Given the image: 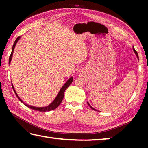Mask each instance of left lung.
<instances>
[{
  "label": "left lung",
  "mask_w": 148,
  "mask_h": 148,
  "mask_svg": "<svg viewBox=\"0 0 148 148\" xmlns=\"http://www.w3.org/2000/svg\"><path fill=\"white\" fill-rule=\"evenodd\" d=\"M133 49H134V51L135 52V53H136V55H137V58H139V56H138V54H137V51H136V49H135V48H134V46H133ZM88 106H89L90 107V108H92V109H93V110H95V111H96V109H94L93 108H92V106H91L90 105V103H89L88 102Z\"/></svg>",
  "instance_id": "8db88e82"
}]
</instances>
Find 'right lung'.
I'll return each instance as SVG.
<instances>
[{
	"label": "right lung",
	"mask_w": 148,
	"mask_h": 148,
	"mask_svg": "<svg viewBox=\"0 0 148 148\" xmlns=\"http://www.w3.org/2000/svg\"><path fill=\"white\" fill-rule=\"evenodd\" d=\"M20 37H18V38H17L16 39L14 43L13 44V46H12V51H11V53L10 56H9V64H10V62H11V58H12V53H13L14 49V48H15V46H16V43H17V42L18 41V40L20 39ZM72 81H73V78L71 77L70 79H69L67 81V83H65L64 85L62 86V88L60 89V92H59V93H58V95H57V96H56V99H55L54 101H53V102L51 103V104H49L48 106L44 107V108H36V107L31 106H29V105L27 104V103H24V102H23V101H22V100L20 99V97H18V95H17V93H16L15 90H14V87H13V85H12V89H13V90H14V93H15V94H16V97H18V99L19 100H20V101H21L22 103H23L27 107H28V108H30V109L35 110V111H40V112H41V111H42V112H46V111H51V110L55 109L60 104L62 101L63 99H64V95L65 90L66 89H67V88H68V86H69V85H70V84L72 83Z\"/></svg>",
	"instance_id": "add662e5"
}]
</instances>
